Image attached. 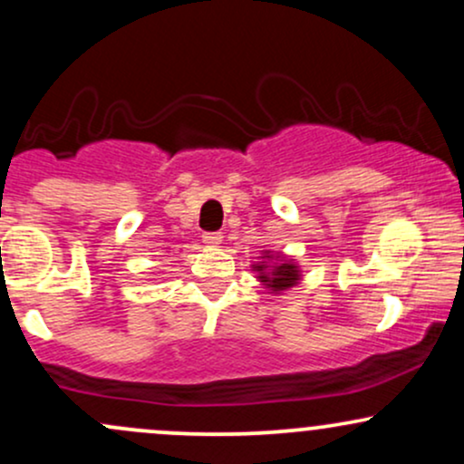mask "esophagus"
I'll list each match as a JSON object with an SVG mask.
<instances>
[{
    "instance_id": "obj_1",
    "label": "esophagus",
    "mask_w": 464,
    "mask_h": 464,
    "mask_svg": "<svg viewBox=\"0 0 464 464\" xmlns=\"http://www.w3.org/2000/svg\"><path fill=\"white\" fill-rule=\"evenodd\" d=\"M202 242H205L207 246H211V248L220 246V244H222L220 231H205V233H202Z\"/></svg>"
}]
</instances>
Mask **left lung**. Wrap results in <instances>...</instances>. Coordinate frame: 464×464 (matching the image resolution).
<instances>
[{"instance_id":"1","label":"left lung","mask_w":464,"mask_h":464,"mask_svg":"<svg viewBox=\"0 0 464 464\" xmlns=\"http://www.w3.org/2000/svg\"><path fill=\"white\" fill-rule=\"evenodd\" d=\"M266 268H268L266 262L255 264V270L259 273V279H262L268 287H273L275 292L287 290V287H292L296 284V281H299V270H296V266L292 262H284V264L275 266V270L270 275L264 273Z\"/></svg>"}]
</instances>
